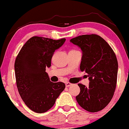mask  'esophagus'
<instances>
[{
  "instance_id": "34e87169",
  "label": "esophagus",
  "mask_w": 129,
  "mask_h": 129,
  "mask_svg": "<svg viewBox=\"0 0 129 129\" xmlns=\"http://www.w3.org/2000/svg\"><path fill=\"white\" fill-rule=\"evenodd\" d=\"M71 85H72V83H69V82H66V86L67 87H69V86H70Z\"/></svg>"
}]
</instances>
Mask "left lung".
<instances>
[{"instance_id":"left-lung-1","label":"left lung","mask_w":129,"mask_h":129,"mask_svg":"<svg viewBox=\"0 0 129 129\" xmlns=\"http://www.w3.org/2000/svg\"><path fill=\"white\" fill-rule=\"evenodd\" d=\"M83 52L80 70L88 77V87L78 84L76 97L83 109L95 113L105 108L112 99L117 83L118 63L115 53L105 40L95 34L83 35L70 40Z\"/></svg>"}]
</instances>
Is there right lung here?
Instances as JSON below:
<instances>
[{"label":"right lung","instance_id":"1","mask_svg":"<svg viewBox=\"0 0 129 129\" xmlns=\"http://www.w3.org/2000/svg\"><path fill=\"white\" fill-rule=\"evenodd\" d=\"M66 42L32 37L18 53L15 62L16 86L21 99L33 111L45 113L51 108L56 100L64 90L62 82L53 83L46 72L51 67L55 50Z\"/></svg>","mask_w":129,"mask_h":129}]
</instances>
